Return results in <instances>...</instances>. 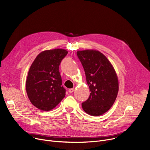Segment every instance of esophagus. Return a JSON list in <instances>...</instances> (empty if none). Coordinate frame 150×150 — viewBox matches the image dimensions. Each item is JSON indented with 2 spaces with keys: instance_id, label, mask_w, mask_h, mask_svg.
<instances>
[{
  "instance_id": "esophagus-1",
  "label": "esophagus",
  "mask_w": 150,
  "mask_h": 150,
  "mask_svg": "<svg viewBox=\"0 0 150 150\" xmlns=\"http://www.w3.org/2000/svg\"><path fill=\"white\" fill-rule=\"evenodd\" d=\"M74 90H75L74 88H71V89L69 90V93H72L74 91Z\"/></svg>"
}]
</instances>
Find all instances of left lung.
Returning a JSON list of instances; mask_svg holds the SVG:
<instances>
[{"mask_svg":"<svg viewBox=\"0 0 150 150\" xmlns=\"http://www.w3.org/2000/svg\"><path fill=\"white\" fill-rule=\"evenodd\" d=\"M76 53L91 92L88 100L82 103V109L91 116L102 115L112 108L117 97V74L110 62L100 52L87 49Z\"/></svg>","mask_w":150,"mask_h":150,"instance_id":"left-lung-1","label":"left lung"}]
</instances>
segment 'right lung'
<instances>
[{
    "mask_svg": "<svg viewBox=\"0 0 150 150\" xmlns=\"http://www.w3.org/2000/svg\"><path fill=\"white\" fill-rule=\"evenodd\" d=\"M68 53L63 49L46 50L39 53L31 64L25 82L26 91L37 109L51 110L65 97L59 66Z\"/></svg>",
    "mask_w": 150,
    "mask_h": 150,
    "instance_id": "1",
    "label": "right lung"
}]
</instances>
